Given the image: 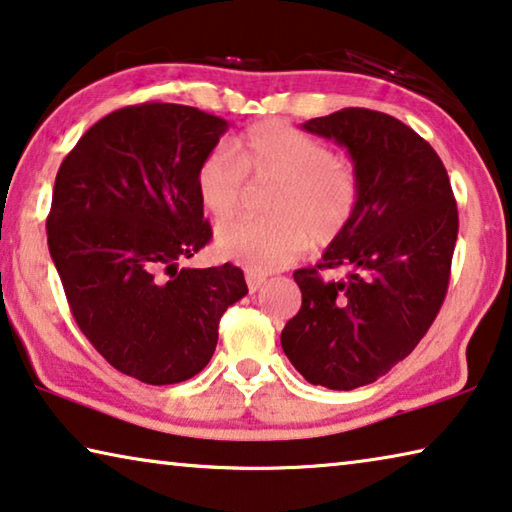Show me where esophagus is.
Listing matches in <instances>:
<instances>
[{
	"instance_id": "1",
	"label": "esophagus",
	"mask_w": 512,
	"mask_h": 512,
	"mask_svg": "<svg viewBox=\"0 0 512 512\" xmlns=\"http://www.w3.org/2000/svg\"><path fill=\"white\" fill-rule=\"evenodd\" d=\"M246 282H248V289L250 291H257L259 287L264 285L266 282V278L264 275H259V273H253V271H246Z\"/></svg>"
}]
</instances>
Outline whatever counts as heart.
Returning a JSON list of instances; mask_svg holds the SVG:
<instances>
[{
  "label": "heart",
  "instance_id": "obj_1",
  "mask_svg": "<svg viewBox=\"0 0 512 512\" xmlns=\"http://www.w3.org/2000/svg\"><path fill=\"white\" fill-rule=\"evenodd\" d=\"M246 176L271 186L262 221H237L216 232V246L248 271L269 273L294 262L307 243L328 246L351 225L360 200L358 175L328 145L285 123H259L234 143L202 157L196 191L205 212L223 223L241 209Z\"/></svg>",
  "mask_w": 512,
  "mask_h": 512
}]
</instances>
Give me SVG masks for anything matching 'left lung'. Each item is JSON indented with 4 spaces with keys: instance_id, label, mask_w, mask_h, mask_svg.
Here are the masks:
<instances>
[{
    "instance_id": "1",
    "label": "left lung",
    "mask_w": 512,
    "mask_h": 512,
    "mask_svg": "<svg viewBox=\"0 0 512 512\" xmlns=\"http://www.w3.org/2000/svg\"><path fill=\"white\" fill-rule=\"evenodd\" d=\"M346 148L360 200L316 269H298V314L282 351L307 383L355 389L408 358L440 312L458 207L437 152L387 113L342 109L300 125ZM344 268L342 281L319 270Z\"/></svg>"
}]
</instances>
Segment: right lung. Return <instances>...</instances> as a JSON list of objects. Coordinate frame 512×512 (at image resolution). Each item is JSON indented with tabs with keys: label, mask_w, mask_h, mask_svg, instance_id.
Wrapping results in <instances>:
<instances>
[{
	"label": "right lung",
	"mask_w": 512,
	"mask_h": 512,
	"mask_svg": "<svg viewBox=\"0 0 512 512\" xmlns=\"http://www.w3.org/2000/svg\"><path fill=\"white\" fill-rule=\"evenodd\" d=\"M227 127L196 107L136 104L97 120L56 173L47 246L72 316L141 383L205 369L223 312L248 294L239 266L177 269L212 239L196 173Z\"/></svg>",
	"instance_id": "right-lung-1"
}]
</instances>
